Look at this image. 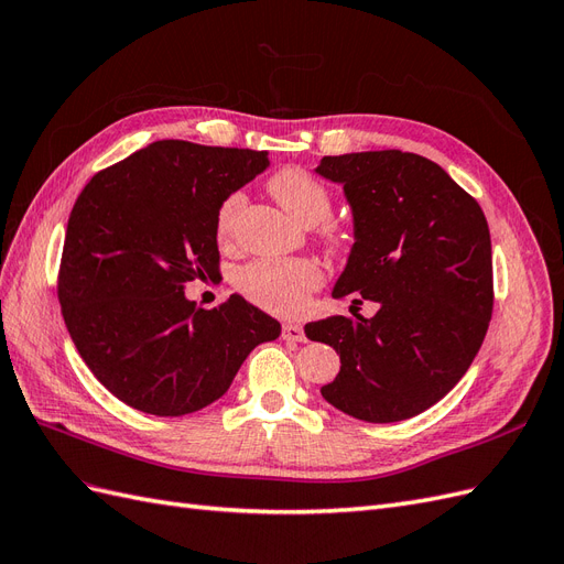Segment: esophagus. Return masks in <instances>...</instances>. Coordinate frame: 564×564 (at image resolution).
Listing matches in <instances>:
<instances>
[{
    "label": "esophagus",
    "instance_id": "esophagus-1",
    "mask_svg": "<svg viewBox=\"0 0 564 564\" xmlns=\"http://www.w3.org/2000/svg\"><path fill=\"white\" fill-rule=\"evenodd\" d=\"M282 338L284 340H305V332H303V327L301 324H284L282 327Z\"/></svg>",
    "mask_w": 564,
    "mask_h": 564
}]
</instances>
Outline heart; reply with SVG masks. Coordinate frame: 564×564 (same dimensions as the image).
I'll list each match as a JSON object with an SVG mask.
<instances>
[{
  "instance_id": "obj_1",
  "label": "heart",
  "mask_w": 564,
  "mask_h": 564,
  "mask_svg": "<svg viewBox=\"0 0 564 564\" xmlns=\"http://www.w3.org/2000/svg\"><path fill=\"white\" fill-rule=\"evenodd\" d=\"M270 195L278 199L280 207L292 216L301 226H317L332 212V195L319 178L303 172V169L289 166L270 176L268 181ZM245 207V195L232 193L220 204L216 216V232L220 240H230L237 218ZM324 242L329 247H338L344 242V235L336 226H327L322 230ZM322 282V272L313 261L305 259H284V261H256L242 268L237 275L240 292L261 308L278 315H299L305 308V301L313 289Z\"/></svg>"
}]
</instances>
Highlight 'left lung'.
<instances>
[{
    "label": "left lung",
    "instance_id": "8db88e82",
    "mask_svg": "<svg viewBox=\"0 0 564 564\" xmlns=\"http://www.w3.org/2000/svg\"><path fill=\"white\" fill-rule=\"evenodd\" d=\"M315 174L344 185L352 212L355 242L332 296L379 305L373 317L305 324V336L340 357L319 392L360 421L412 419L447 395L485 340L494 305L487 218L445 169L414 152L322 158Z\"/></svg>",
    "mask_w": 564,
    "mask_h": 564
}]
</instances>
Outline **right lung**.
<instances>
[{"label":"right lung","mask_w":564,"mask_h":564,"mask_svg":"<svg viewBox=\"0 0 564 564\" xmlns=\"http://www.w3.org/2000/svg\"><path fill=\"white\" fill-rule=\"evenodd\" d=\"M268 166L263 150L155 141L84 185L58 301L82 360L117 400L152 416L199 412L280 336L240 294L212 311L185 296L187 282L218 278L220 204Z\"/></svg>","instance_id":"1"}]
</instances>
